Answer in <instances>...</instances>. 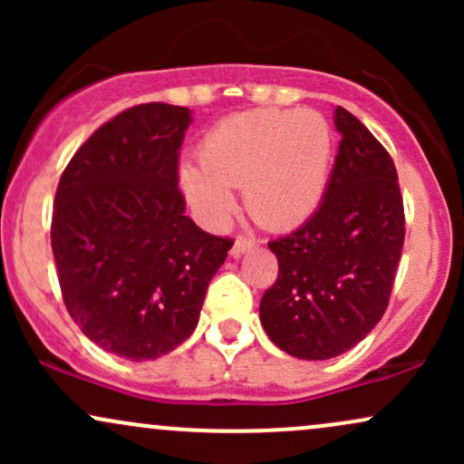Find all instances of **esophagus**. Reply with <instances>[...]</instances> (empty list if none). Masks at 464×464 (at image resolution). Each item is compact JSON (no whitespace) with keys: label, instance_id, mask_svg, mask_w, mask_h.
<instances>
[{"label":"esophagus","instance_id":"1","mask_svg":"<svg viewBox=\"0 0 464 464\" xmlns=\"http://www.w3.org/2000/svg\"><path fill=\"white\" fill-rule=\"evenodd\" d=\"M255 246V239L253 237H244L239 236L236 242H233V248H231V257H242L246 250H250Z\"/></svg>","mask_w":464,"mask_h":464}]
</instances>
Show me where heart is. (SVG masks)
Here are the masks:
<instances>
[{"label": "heart", "mask_w": 464, "mask_h": 464, "mask_svg": "<svg viewBox=\"0 0 464 464\" xmlns=\"http://www.w3.org/2000/svg\"><path fill=\"white\" fill-rule=\"evenodd\" d=\"M332 129L310 109H257L227 117L200 143V165L179 169L180 189L207 225L220 227L244 189L253 220L284 231L321 205L332 163Z\"/></svg>", "instance_id": "heart-1"}]
</instances>
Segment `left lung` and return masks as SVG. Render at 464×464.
I'll list each match as a JSON object with an SVG mask.
<instances>
[{
  "instance_id": "1",
  "label": "left lung",
  "mask_w": 464,
  "mask_h": 464,
  "mask_svg": "<svg viewBox=\"0 0 464 464\" xmlns=\"http://www.w3.org/2000/svg\"><path fill=\"white\" fill-rule=\"evenodd\" d=\"M332 177L305 225L273 239L279 276L259 303L268 338L299 360H329L384 316L401 257L403 200L391 154L343 106Z\"/></svg>"
}]
</instances>
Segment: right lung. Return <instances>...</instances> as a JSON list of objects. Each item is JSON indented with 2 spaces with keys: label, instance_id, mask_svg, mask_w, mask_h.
Returning a JSON list of instances; mask_svg holds the SVG:
<instances>
[{
  "label": "right lung",
  "instance_id": "obj_1",
  "mask_svg": "<svg viewBox=\"0 0 464 464\" xmlns=\"http://www.w3.org/2000/svg\"><path fill=\"white\" fill-rule=\"evenodd\" d=\"M191 111L161 102L115 115L63 172L52 250L69 316L120 358L157 360L194 334L231 239L185 216L179 148Z\"/></svg>",
  "mask_w": 464,
  "mask_h": 464
}]
</instances>
